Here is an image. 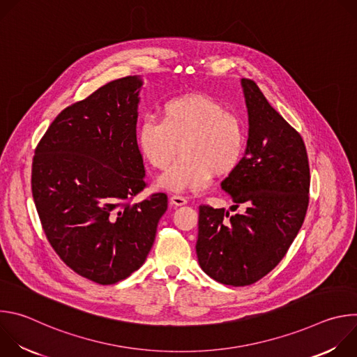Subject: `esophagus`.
Returning a JSON list of instances; mask_svg holds the SVG:
<instances>
[{"mask_svg": "<svg viewBox=\"0 0 357 357\" xmlns=\"http://www.w3.org/2000/svg\"><path fill=\"white\" fill-rule=\"evenodd\" d=\"M171 205H174V206H183V205H186L188 203V200H186V197H183V196H179V195H174V196H171Z\"/></svg>", "mask_w": 357, "mask_h": 357, "instance_id": "obj_1", "label": "esophagus"}]
</instances>
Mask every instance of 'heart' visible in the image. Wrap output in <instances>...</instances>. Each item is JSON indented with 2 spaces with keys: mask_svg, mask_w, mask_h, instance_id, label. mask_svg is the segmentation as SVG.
Masks as SVG:
<instances>
[{
  "mask_svg": "<svg viewBox=\"0 0 357 357\" xmlns=\"http://www.w3.org/2000/svg\"><path fill=\"white\" fill-rule=\"evenodd\" d=\"M135 139L142 157L157 169L169 167L179 144L182 157L158 181L169 192L206 188L213 174H231L245 151L240 120L205 94L169 98L160 110V121L151 117L139 121Z\"/></svg>",
  "mask_w": 357,
  "mask_h": 357,
  "instance_id": "b5f03b06",
  "label": "heart"
}]
</instances>
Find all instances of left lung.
<instances>
[{
    "label": "left lung",
    "mask_w": 357,
    "mask_h": 357,
    "mask_svg": "<svg viewBox=\"0 0 357 357\" xmlns=\"http://www.w3.org/2000/svg\"><path fill=\"white\" fill-rule=\"evenodd\" d=\"M248 113L244 157L222 182L234 208L199 206L196 254L218 282L244 287L267 275L296 237L310 202V164L301 135L250 79H241ZM233 209V206H231Z\"/></svg>",
    "instance_id": "8db88e82"
}]
</instances>
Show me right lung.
I'll return each mask as SVG.
<instances>
[{
  "instance_id": "1",
  "label": "right lung",
  "mask_w": 357,
  "mask_h": 357,
  "mask_svg": "<svg viewBox=\"0 0 357 357\" xmlns=\"http://www.w3.org/2000/svg\"><path fill=\"white\" fill-rule=\"evenodd\" d=\"M142 80H113L66 107L39 141L32 195L62 261L101 285L145 261L168 208L165 193L131 202L145 186L135 132Z\"/></svg>"
}]
</instances>
